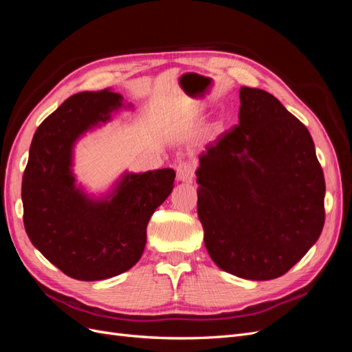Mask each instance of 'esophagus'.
I'll return each mask as SVG.
<instances>
[{
    "mask_svg": "<svg viewBox=\"0 0 352 352\" xmlns=\"http://www.w3.org/2000/svg\"><path fill=\"white\" fill-rule=\"evenodd\" d=\"M176 177L180 182L190 184L195 177V166L189 162L179 163L176 167Z\"/></svg>",
    "mask_w": 352,
    "mask_h": 352,
    "instance_id": "esophagus-1",
    "label": "esophagus"
}]
</instances>
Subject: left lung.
Returning a JSON list of instances; mask_svg holds the SVG:
<instances>
[{"instance_id": "8db88e82", "label": "left lung", "mask_w": 352, "mask_h": 352, "mask_svg": "<svg viewBox=\"0 0 352 352\" xmlns=\"http://www.w3.org/2000/svg\"><path fill=\"white\" fill-rule=\"evenodd\" d=\"M239 100V124L199 155L198 217L221 270L270 280L320 236L324 176L310 132L278 98L242 87Z\"/></svg>"}]
</instances>
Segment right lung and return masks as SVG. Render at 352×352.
<instances>
[{
    "instance_id": "obj_1",
    "label": "right lung",
    "mask_w": 352,
    "mask_h": 352,
    "mask_svg": "<svg viewBox=\"0 0 352 352\" xmlns=\"http://www.w3.org/2000/svg\"><path fill=\"white\" fill-rule=\"evenodd\" d=\"M123 107L120 94H74L39 124L23 173V223L30 242L63 273L102 280L140 261L153 212L170 195L173 168L126 173L104 199L74 185L73 146Z\"/></svg>"
}]
</instances>
